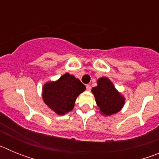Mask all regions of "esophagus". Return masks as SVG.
I'll return each instance as SVG.
<instances>
[{
  "mask_svg": "<svg viewBox=\"0 0 159 159\" xmlns=\"http://www.w3.org/2000/svg\"><path fill=\"white\" fill-rule=\"evenodd\" d=\"M86 88H87V90H88V91H91V89H92V87H91V85H89V84H88V85H87L86 86Z\"/></svg>",
  "mask_w": 159,
  "mask_h": 159,
  "instance_id": "obj_1",
  "label": "esophagus"
}]
</instances>
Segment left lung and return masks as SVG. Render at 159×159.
I'll return each instance as SVG.
<instances>
[{"mask_svg": "<svg viewBox=\"0 0 159 159\" xmlns=\"http://www.w3.org/2000/svg\"><path fill=\"white\" fill-rule=\"evenodd\" d=\"M92 92L101 113L106 116L117 113L124 105V98L107 77L99 78L97 80V86L92 88Z\"/></svg>", "mask_w": 159, "mask_h": 159, "instance_id": "8db88e82", "label": "left lung"}]
</instances>
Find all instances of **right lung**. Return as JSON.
<instances>
[{
	"label": "right lung",
	"instance_id": "obj_1",
	"mask_svg": "<svg viewBox=\"0 0 159 159\" xmlns=\"http://www.w3.org/2000/svg\"><path fill=\"white\" fill-rule=\"evenodd\" d=\"M85 89L79 79L66 73L56 82L44 84L42 97L48 107L62 116L72 110L77 96Z\"/></svg>",
	"mask_w": 159,
	"mask_h": 159
}]
</instances>
